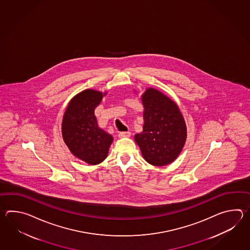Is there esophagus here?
<instances>
[{"label": "esophagus", "mask_w": 250, "mask_h": 250, "mask_svg": "<svg viewBox=\"0 0 250 250\" xmlns=\"http://www.w3.org/2000/svg\"><path fill=\"white\" fill-rule=\"evenodd\" d=\"M131 133L129 131H123V132L119 133V138H128L130 137Z\"/></svg>", "instance_id": "34e87169"}]
</instances>
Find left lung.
Returning <instances> with one entry per match:
<instances>
[{"label":"left lung","mask_w":250,"mask_h":250,"mask_svg":"<svg viewBox=\"0 0 250 250\" xmlns=\"http://www.w3.org/2000/svg\"><path fill=\"white\" fill-rule=\"evenodd\" d=\"M143 132L135 140L150 165H169L181 153L187 138L184 119L175 103L154 88L142 96Z\"/></svg>","instance_id":"8db88e82"}]
</instances>
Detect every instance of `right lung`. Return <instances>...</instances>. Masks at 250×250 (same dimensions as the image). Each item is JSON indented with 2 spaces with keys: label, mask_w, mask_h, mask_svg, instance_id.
Wrapping results in <instances>:
<instances>
[{
  "label": "right lung",
  "mask_w": 250,
  "mask_h": 250,
  "mask_svg": "<svg viewBox=\"0 0 250 250\" xmlns=\"http://www.w3.org/2000/svg\"><path fill=\"white\" fill-rule=\"evenodd\" d=\"M102 99L101 92H81L69 102L62 121L64 142L70 152L92 165L106 158L112 142V136L98 127L95 116V109Z\"/></svg>",
  "instance_id": "right-lung-1"
}]
</instances>
